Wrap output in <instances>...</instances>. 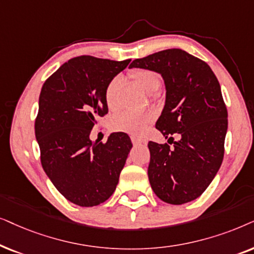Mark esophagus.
<instances>
[{"label":"esophagus","mask_w":254,"mask_h":254,"mask_svg":"<svg viewBox=\"0 0 254 254\" xmlns=\"http://www.w3.org/2000/svg\"><path fill=\"white\" fill-rule=\"evenodd\" d=\"M131 140H132L133 145H139V144L143 143V140L138 139V138H136V137H131Z\"/></svg>","instance_id":"34e87169"}]
</instances>
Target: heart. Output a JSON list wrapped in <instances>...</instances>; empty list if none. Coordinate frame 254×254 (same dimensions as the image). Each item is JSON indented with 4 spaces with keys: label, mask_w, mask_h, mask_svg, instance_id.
Listing matches in <instances>:
<instances>
[{
    "label": "heart",
    "mask_w": 254,
    "mask_h": 254,
    "mask_svg": "<svg viewBox=\"0 0 254 254\" xmlns=\"http://www.w3.org/2000/svg\"><path fill=\"white\" fill-rule=\"evenodd\" d=\"M129 77L140 87L145 92L150 93L151 99L159 97V87L161 84L160 76L157 72L150 68H134L129 72ZM122 87V79L115 76L107 83L104 89V100L107 107L111 111H116L120 108V90ZM153 122V115L150 113H134V111H125L111 121V129L139 137Z\"/></svg>",
    "instance_id": "1"
}]
</instances>
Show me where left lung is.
<instances>
[{
  "label": "left lung",
  "instance_id": "8db88e82",
  "mask_svg": "<svg viewBox=\"0 0 254 254\" xmlns=\"http://www.w3.org/2000/svg\"><path fill=\"white\" fill-rule=\"evenodd\" d=\"M130 67L160 73L166 84V103L155 127L173 147L148 143L151 187L166 203L195 200L210 185L224 157L228 110L217 77L207 63L180 49L134 59Z\"/></svg>",
  "mask_w": 254,
  "mask_h": 254
}]
</instances>
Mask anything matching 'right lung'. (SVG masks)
<instances>
[{
  "label": "right lung",
  "mask_w": 254,
  "mask_h": 254,
  "mask_svg": "<svg viewBox=\"0 0 254 254\" xmlns=\"http://www.w3.org/2000/svg\"><path fill=\"white\" fill-rule=\"evenodd\" d=\"M130 62L75 57L42 87L35 121L40 162L54 187L74 204L94 207L107 201L132 147L123 132L106 143L89 138L96 118L108 114L107 83Z\"/></svg>",
  "instance_id": "1"
}]
</instances>
